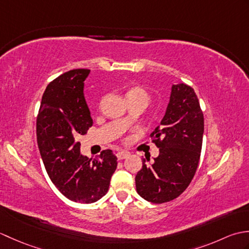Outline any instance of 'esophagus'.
Returning a JSON list of instances; mask_svg holds the SVG:
<instances>
[{"label": "esophagus", "instance_id": "1", "mask_svg": "<svg viewBox=\"0 0 249 249\" xmlns=\"http://www.w3.org/2000/svg\"><path fill=\"white\" fill-rule=\"evenodd\" d=\"M130 154L128 152L126 151H120L118 152V154H116V157H118L119 160H125V158H127Z\"/></svg>", "mask_w": 249, "mask_h": 249}]
</instances>
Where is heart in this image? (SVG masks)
Here are the masks:
<instances>
[{"mask_svg": "<svg viewBox=\"0 0 249 249\" xmlns=\"http://www.w3.org/2000/svg\"><path fill=\"white\" fill-rule=\"evenodd\" d=\"M126 97L127 98H141V99H145L146 102L149 100V94L145 91L144 89L136 87L130 89L129 91L126 94Z\"/></svg>", "mask_w": 249, "mask_h": 249, "instance_id": "1", "label": "heart"}]
</instances>
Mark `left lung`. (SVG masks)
<instances>
[{"label": "left lung", "mask_w": 249, "mask_h": 249, "mask_svg": "<svg viewBox=\"0 0 249 249\" xmlns=\"http://www.w3.org/2000/svg\"><path fill=\"white\" fill-rule=\"evenodd\" d=\"M203 130V113L194 89L173 84L165 116L151 134L160 155L153 161L142 158V169L135 178L142 198L165 203L188 187L199 165Z\"/></svg>", "instance_id": "1"}]
</instances>
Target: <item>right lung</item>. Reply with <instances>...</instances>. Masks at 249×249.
Here are the masks:
<instances>
[{"label":"right lung","instance_id":"right-lung-1","mask_svg":"<svg viewBox=\"0 0 249 249\" xmlns=\"http://www.w3.org/2000/svg\"><path fill=\"white\" fill-rule=\"evenodd\" d=\"M89 70H72L47 86L36 120L41 160L55 187L67 199L96 202L107 194L118 158L105 150L98 158L80 154V136L93 125L84 98V80Z\"/></svg>","mask_w":249,"mask_h":249}]
</instances>
